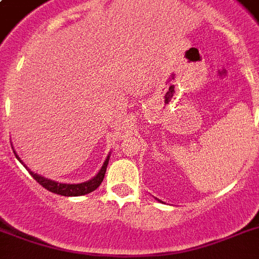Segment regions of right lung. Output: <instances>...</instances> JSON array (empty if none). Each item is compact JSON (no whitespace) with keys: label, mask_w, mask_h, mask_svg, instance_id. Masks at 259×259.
Wrapping results in <instances>:
<instances>
[{"label":"right lung","mask_w":259,"mask_h":259,"mask_svg":"<svg viewBox=\"0 0 259 259\" xmlns=\"http://www.w3.org/2000/svg\"><path fill=\"white\" fill-rule=\"evenodd\" d=\"M14 154H16V152H14ZM16 157L20 160V157H18L17 154H16ZM20 161H21V160H20ZM107 164H109V157L106 158L105 164H103V166L101 168V170L98 172L97 176L94 177V179H91V180L86 181V183H80V184H62V183H56V181L44 179L42 176H38L37 173L30 172L29 169L28 170H29V173L32 175V177H33L34 180L37 181L40 185H42L46 189H48L50 192L58 193V195H62V196H82V195H86V193L95 191V189L102 184V181L105 179Z\"/></svg>","instance_id":"add662e5"}]
</instances>
